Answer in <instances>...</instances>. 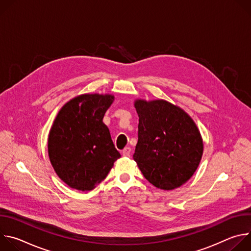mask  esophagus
Returning <instances> with one entry per match:
<instances>
[{"label":"esophagus","instance_id":"obj_1","mask_svg":"<svg viewBox=\"0 0 251 251\" xmlns=\"http://www.w3.org/2000/svg\"><path fill=\"white\" fill-rule=\"evenodd\" d=\"M131 148L130 147H126V148H124V150L122 151V155L124 156V157H129L130 156V154H131Z\"/></svg>","mask_w":251,"mask_h":251}]
</instances>
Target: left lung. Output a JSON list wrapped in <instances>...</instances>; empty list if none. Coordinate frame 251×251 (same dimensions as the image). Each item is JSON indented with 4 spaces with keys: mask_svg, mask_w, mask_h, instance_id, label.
I'll return each instance as SVG.
<instances>
[{
    "mask_svg": "<svg viewBox=\"0 0 251 251\" xmlns=\"http://www.w3.org/2000/svg\"><path fill=\"white\" fill-rule=\"evenodd\" d=\"M139 116L134 161L146 180L171 191L186 184L203 153L201 135L192 117L163 99H136Z\"/></svg>",
    "mask_w": 251,
    "mask_h": 251,
    "instance_id": "left-lung-1",
    "label": "left lung"
}]
</instances>
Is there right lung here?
<instances>
[{
    "instance_id": "add662e5",
    "label": "right lung",
    "mask_w": 251,
    "mask_h": 251,
    "mask_svg": "<svg viewBox=\"0 0 251 251\" xmlns=\"http://www.w3.org/2000/svg\"><path fill=\"white\" fill-rule=\"evenodd\" d=\"M113 101L112 94L78 95L61 107L52 123L48 140L50 161L71 189L93 190L121 157L103 123Z\"/></svg>"
}]
</instances>
